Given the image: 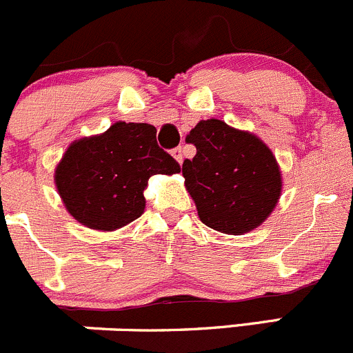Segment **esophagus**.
Instances as JSON below:
<instances>
[{
    "instance_id": "1",
    "label": "esophagus",
    "mask_w": 353,
    "mask_h": 353,
    "mask_svg": "<svg viewBox=\"0 0 353 353\" xmlns=\"http://www.w3.org/2000/svg\"><path fill=\"white\" fill-rule=\"evenodd\" d=\"M172 154H173V158H175L178 163H180V165H181V163H183V148H181V145H180V148L173 149Z\"/></svg>"
}]
</instances>
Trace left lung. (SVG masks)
I'll return each mask as SVG.
<instances>
[{
    "label": "left lung",
    "mask_w": 353,
    "mask_h": 353,
    "mask_svg": "<svg viewBox=\"0 0 353 353\" xmlns=\"http://www.w3.org/2000/svg\"><path fill=\"white\" fill-rule=\"evenodd\" d=\"M197 154L185 159V187L209 228L242 235L273 212L281 172L271 149L249 132L221 120H202L187 135Z\"/></svg>",
    "instance_id": "obj_1"
}]
</instances>
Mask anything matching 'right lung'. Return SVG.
I'll return each instance as SVG.
<instances>
[{"mask_svg":"<svg viewBox=\"0 0 353 353\" xmlns=\"http://www.w3.org/2000/svg\"><path fill=\"white\" fill-rule=\"evenodd\" d=\"M178 172L180 165L156 142L152 125L117 121L104 134L70 144L54 183L77 221L111 232L144 212L149 178Z\"/></svg>","mask_w":353,"mask_h":353,"instance_id":"add662e5","label":"right lung"}]
</instances>
